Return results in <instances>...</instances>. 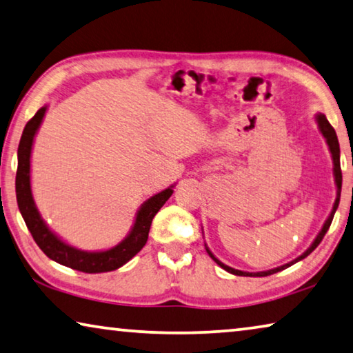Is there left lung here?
<instances>
[{
	"label": "left lung",
	"instance_id": "8db88e82",
	"mask_svg": "<svg viewBox=\"0 0 353 353\" xmlns=\"http://www.w3.org/2000/svg\"><path fill=\"white\" fill-rule=\"evenodd\" d=\"M317 122H319V128H321L322 135L325 137V139H327V144H328V148H330V152H332V157H333V163H334V179H336V187H338V198H336V201H334V205H333V212H332V215L328 216V220L325 221V225H323L322 231L319 232V236L316 237L314 243H312L311 247L307 248L303 254H301L300 257H297V259H295V261L290 262V264H286V265H283V267H278V268H273V270H268V272L248 273V272L236 270V268H231V267H228V265L223 264V262L218 261L216 257H215L214 254H212L209 250H207V253H209V256L212 257V259H214V261L216 262V264L220 265L221 268H225L226 272L232 273V275H237V276H268V275H273V273H276V272H279V270H284V268H288L289 265H292V264H295V262H299V261L303 259V257H306L307 254H311L312 251H314V250L317 248V245L322 242V239L325 237V234H327V231H328V228H330V225H332V221H333L334 212H336L338 205H339V198H341V185H343V172H341V163H339V143H338L336 132H334V128L332 127V124H330V122L327 121V117L323 116V114H319V116H317Z\"/></svg>",
	"mask_w": 353,
	"mask_h": 353
}]
</instances>
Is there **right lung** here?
Segmentation results:
<instances>
[{
    "instance_id": "add662e5",
    "label": "right lung",
    "mask_w": 353,
    "mask_h": 353,
    "mask_svg": "<svg viewBox=\"0 0 353 353\" xmlns=\"http://www.w3.org/2000/svg\"><path fill=\"white\" fill-rule=\"evenodd\" d=\"M46 106L37 111V113L28 121V124L21 133L20 144H19V166H17L15 176V193H17V204L21 212V216L30 229L32 239L37 243V247L46 253L50 259H53L65 267L74 268L85 273H102L111 272L119 268L132 259L139 250H141L148 242L149 229L152 225V220L157 212L161 209L170 196L172 194L171 188H166L163 192L155 194L146 203L141 205L138 212L137 221L133 225L132 232L128 234L124 242H121L117 247L99 251V253H86L69 247L64 242L54 236L42 221L41 215L34 205V201L31 196V185H30V157L32 139L41 125L42 117L46 114Z\"/></svg>"
}]
</instances>
